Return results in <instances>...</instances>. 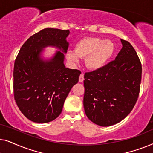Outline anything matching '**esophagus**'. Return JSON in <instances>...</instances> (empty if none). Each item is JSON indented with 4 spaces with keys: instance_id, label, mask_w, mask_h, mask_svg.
<instances>
[{
    "instance_id": "1",
    "label": "esophagus",
    "mask_w": 153,
    "mask_h": 153,
    "mask_svg": "<svg viewBox=\"0 0 153 153\" xmlns=\"http://www.w3.org/2000/svg\"><path fill=\"white\" fill-rule=\"evenodd\" d=\"M83 80H84V75H83V74H81L80 76H79V82H83Z\"/></svg>"
}]
</instances>
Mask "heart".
I'll return each mask as SVG.
<instances>
[{
    "instance_id": "1",
    "label": "heart",
    "mask_w": 153,
    "mask_h": 153,
    "mask_svg": "<svg viewBox=\"0 0 153 153\" xmlns=\"http://www.w3.org/2000/svg\"><path fill=\"white\" fill-rule=\"evenodd\" d=\"M115 51L116 46L112 41L86 37L76 44L74 51H68L66 56L72 62H78L79 58H86L85 65L88 68L92 70H98L106 65Z\"/></svg>"
}]
</instances>
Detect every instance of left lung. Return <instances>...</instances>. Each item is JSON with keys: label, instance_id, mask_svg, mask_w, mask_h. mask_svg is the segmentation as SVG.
<instances>
[{"label": "left lung", "instance_id": "1", "mask_svg": "<svg viewBox=\"0 0 153 153\" xmlns=\"http://www.w3.org/2000/svg\"><path fill=\"white\" fill-rule=\"evenodd\" d=\"M114 60L98 70L85 73L83 106L89 120L108 127L127 116L139 97L141 63L129 42Z\"/></svg>", "mask_w": 153, "mask_h": 153}]
</instances>
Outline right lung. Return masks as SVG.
Segmentation results:
<instances>
[{
  "instance_id": "right-lung-1",
  "label": "right lung",
  "mask_w": 153,
  "mask_h": 153,
  "mask_svg": "<svg viewBox=\"0 0 153 153\" xmlns=\"http://www.w3.org/2000/svg\"><path fill=\"white\" fill-rule=\"evenodd\" d=\"M69 34V30L43 29L27 39L14 62V100L22 114L33 122L55 120L61 114L70 90L78 83L81 71L64 65ZM47 46L60 50L49 60L41 56Z\"/></svg>"
}]
</instances>
